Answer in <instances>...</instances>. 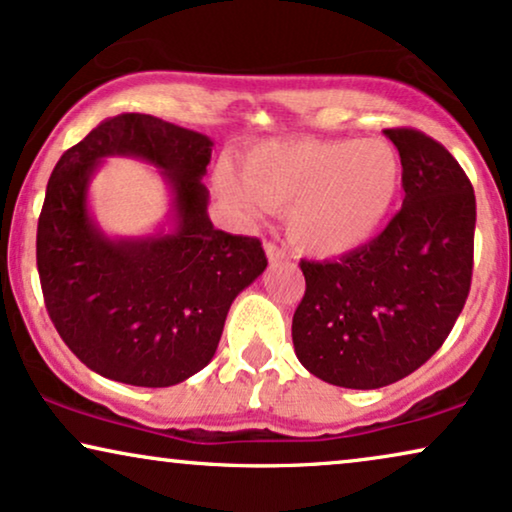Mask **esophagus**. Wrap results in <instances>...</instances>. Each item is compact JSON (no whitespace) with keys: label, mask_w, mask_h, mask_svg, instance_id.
Masks as SVG:
<instances>
[{"label":"esophagus","mask_w":512,"mask_h":512,"mask_svg":"<svg viewBox=\"0 0 512 512\" xmlns=\"http://www.w3.org/2000/svg\"><path fill=\"white\" fill-rule=\"evenodd\" d=\"M265 256H268L270 265H282V263L289 261V254H286L282 247H277L275 242L265 244Z\"/></svg>","instance_id":"esophagus-1"}]
</instances>
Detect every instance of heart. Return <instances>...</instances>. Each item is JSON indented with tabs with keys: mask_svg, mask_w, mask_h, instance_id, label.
<instances>
[{
	"mask_svg": "<svg viewBox=\"0 0 512 512\" xmlns=\"http://www.w3.org/2000/svg\"><path fill=\"white\" fill-rule=\"evenodd\" d=\"M240 177L221 172L219 193L247 216L289 209V237L314 256L359 249L387 226L403 163L384 139H272L242 156Z\"/></svg>",
	"mask_w": 512,
	"mask_h": 512,
	"instance_id": "obj_1",
	"label": "heart"
}]
</instances>
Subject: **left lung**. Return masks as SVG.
<instances>
[{
    "instance_id": "obj_1",
    "label": "left lung",
    "mask_w": 512,
    "mask_h": 512,
    "mask_svg": "<svg viewBox=\"0 0 512 512\" xmlns=\"http://www.w3.org/2000/svg\"><path fill=\"white\" fill-rule=\"evenodd\" d=\"M384 135L403 163L401 212L338 261H300L296 356L345 389H380L415 373L450 335L471 291L475 195L466 172L424 132Z\"/></svg>"
}]
</instances>
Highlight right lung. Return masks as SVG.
Returning a JSON list of instances; mask_svg holds the SVG:
<instances>
[{"instance_id":"add662e5","label":"right lung","mask_w":512,"mask_h":512,"mask_svg":"<svg viewBox=\"0 0 512 512\" xmlns=\"http://www.w3.org/2000/svg\"><path fill=\"white\" fill-rule=\"evenodd\" d=\"M214 142L149 114H121L62 153L37 226L44 303L65 345L97 375L172 387L212 361L237 293L268 265L256 237L209 221L202 184ZM158 166L173 193L172 231L107 238L87 212L102 157Z\"/></svg>"}]
</instances>
